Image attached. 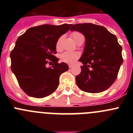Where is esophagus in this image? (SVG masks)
<instances>
[{"label": "esophagus", "mask_w": 133, "mask_h": 133, "mask_svg": "<svg viewBox=\"0 0 133 133\" xmlns=\"http://www.w3.org/2000/svg\"><path fill=\"white\" fill-rule=\"evenodd\" d=\"M69 68L73 67V64H69Z\"/></svg>", "instance_id": "1"}]
</instances>
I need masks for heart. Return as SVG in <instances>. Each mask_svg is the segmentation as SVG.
Masks as SVG:
<instances>
[{
    "instance_id": "heart-1",
    "label": "heart",
    "mask_w": 133,
    "mask_h": 133,
    "mask_svg": "<svg viewBox=\"0 0 133 133\" xmlns=\"http://www.w3.org/2000/svg\"><path fill=\"white\" fill-rule=\"evenodd\" d=\"M80 35H81V34L78 32H73L71 34V36H72V38H73L74 41H76L77 37ZM61 40H62V38H59L56 42V49L57 51H59L61 49ZM60 57H61V60L64 63H73L79 57V54L76 52H64L63 54H61Z\"/></svg>"
}]
</instances>
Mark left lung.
<instances>
[{"mask_svg": "<svg viewBox=\"0 0 133 133\" xmlns=\"http://www.w3.org/2000/svg\"><path fill=\"white\" fill-rule=\"evenodd\" d=\"M85 37L84 52L79 59L81 72L76 77L77 86L82 90L98 93L109 89L115 81L123 62L122 46L117 36L104 26L92 23L74 24Z\"/></svg>", "mask_w": 133, "mask_h": 133, "instance_id": "left-lung-1", "label": "left lung"}]
</instances>
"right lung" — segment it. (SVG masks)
Returning a JSON list of instances; mask_svg holds the SVG:
<instances>
[{
	"instance_id": "1",
	"label": "right lung",
	"mask_w": 133,
	"mask_h": 133,
	"mask_svg": "<svg viewBox=\"0 0 133 133\" xmlns=\"http://www.w3.org/2000/svg\"><path fill=\"white\" fill-rule=\"evenodd\" d=\"M72 24H43L30 28L16 41L10 52L11 70L19 86L30 97H48L57 89L60 75L69 70L65 63H58L56 44ZM53 64L48 68L47 64Z\"/></svg>"
}]
</instances>
